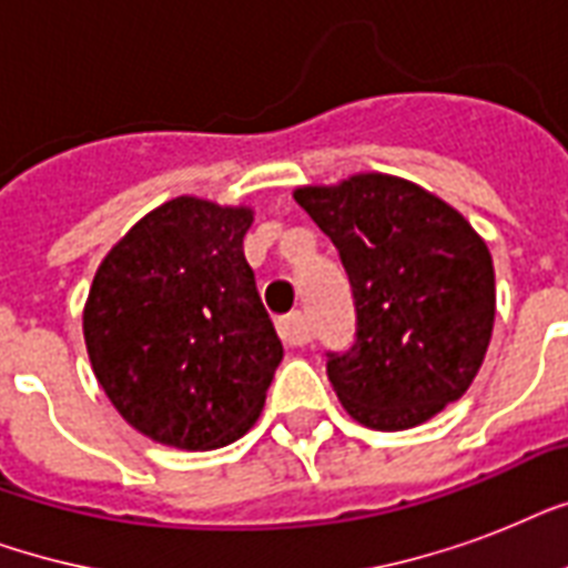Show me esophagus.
<instances>
[{"mask_svg": "<svg viewBox=\"0 0 568 568\" xmlns=\"http://www.w3.org/2000/svg\"><path fill=\"white\" fill-rule=\"evenodd\" d=\"M276 333L283 338L285 345L301 347L310 342V327H306V318H303L301 312H292V315H285V318L276 321Z\"/></svg>", "mask_w": 568, "mask_h": 568, "instance_id": "esophagus-1", "label": "esophagus"}]
</instances>
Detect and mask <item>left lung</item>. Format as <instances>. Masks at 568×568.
Returning <instances> with one entry per match:
<instances>
[{
  "mask_svg": "<svg viewBox=\"0 0 568 568\" xmlns=\"http://www.w3.org/2000/svg\"><path fill=\"white\" fill-rule=\"evenodd\" d=\"M294 200L336 244L354 294V345L327 351L347 413L372 430H406L466 395L495 321L493 256L466 217L386 173Z\"/></svg>",
  "mask_w": 568,
  "mask_h": 568,
  "instance_id": "obj_1",
  "label": "left lung"
}]
</instances>
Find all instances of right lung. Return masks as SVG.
Listing matches in <instances>:
<instances>
[{
    "mask_svg": "<svg viewBox=\"0 0 568 568\" xmlns=\"http://www.w3.org/2000/svg\"><path fill=\"white\" fill-rule=\"evenodd\" d=\"M250 209L159 205L102 258L84 306L93 374L118 413L185 450L256 422L283 345L244 258Z\"/></svg>",
    "mask_w": 568,
    "mask_h": 568,
    "instance_id": "right-lung-1",
    "label": "right lung"
}]
</instances>
